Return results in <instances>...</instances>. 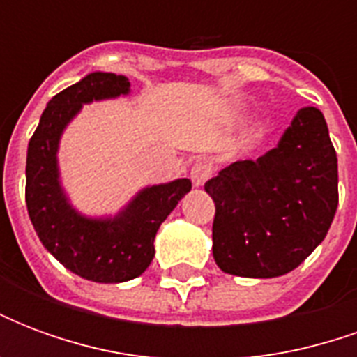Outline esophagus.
I'll use <instances>...</instances> for the list:
<instances>
[{"instance_id": "34e87169", "label": "esophagus", "mask_w": 357, "mask_h": 357, "mask_svg": "<svg viewBox=\"0 0 357 357\" xmlns=\"http://www.w3.org/2000/svg\"><path fill=\"white\" fill-rule=\"evenodd\" d=\"M212 176V168H210V164L206 162H195L191 166V172H189V178L193 181L195 187H201L204 185V181Z\"/></svg>"}]
</instances>
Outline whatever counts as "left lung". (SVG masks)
Wrapping results in <instances>:
<instances>
[{"mask_svg": "<svg viewBox=\"0 0 357 357\" xmlns=\"http://www.w3.org/2000/svg\"><path fill=\"white\" fill-rule=\"evenodd\" d=\"M204 191L216 204L212 252L222 271L266 279L298 268L338 206L337 153L321 110L300 109L275 149L229 164Z\"/></svg>", "mask_w": 357, "mask_h": 357, "instance_id": "1", "label": "left lung"}]
</instances>
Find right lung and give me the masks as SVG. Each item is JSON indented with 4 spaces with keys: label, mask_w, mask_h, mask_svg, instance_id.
Masks as SVG:
<instances>
[{
    "label": "right lung",
    "mask_w": 357,
    "mask_h": 357,
    "mask_svg": "<svg viewBox=\"0 0 357 357\" xmlns=\"http://www.w3.org/2000/svg\"><path fill=\"white\" fill-rule=\"evenodd\" d=\"M126 76L88 74L63 89L43 110L28 143L26 208L38 237L66 269L95 283H122L153 262L158 227L191 191V179L143 189L114 220H88L66 202L59 185V137L82 102L128 93Z\"/></svg>",
    "instance_id": "obj_1"
}]
</instances>
